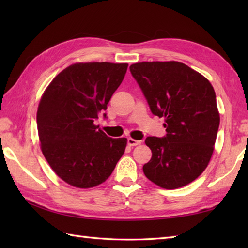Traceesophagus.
<instances>
[{"label": "esophagus", "mask_w": 248, "mask_h": 248, "mask_svg": "<svg viewBox=\"0 0 248 248\" xmlns=\"http://www.w3.org/2000/svg\"><path fill=\"white\" fill-rule=\"evenodd\" d=\"M140 140H136L131 139V138L128 139V145H129V146H138V145H140Z\"/></svg>", "instance_id": "34e87169"}]
</instances>
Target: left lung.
I'll return each mask as SVG.
<instances>
[{"instance_id":"8db88e82","label":"left lung","mask_w":248,"mask_h":248,"mask_svg":"<svg viewBox=\"0 0 248 248\" xmlns=\"http://www.w3.org/2000/svg\"><path fill=\"white\" fill-rule=\"evenodd\" d=\"M130 71L167 132L146 139L152 156L143 166L145 176L166 189L186 186L202 175L214 150L219 114L211 83L173 61L136 62Z\"/></svg>"}]
</instances>
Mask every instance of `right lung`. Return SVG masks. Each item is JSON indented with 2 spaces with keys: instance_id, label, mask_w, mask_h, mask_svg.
<instances>
[{
  "instance_id": "add662e5",
  "label": "right lung",
  "mask_w": 248,
  "mask_h": 248,
  "mask_svg": "<svg viewBox=\"0 0 248 248\" xmlns=\"http://www.w3.org/2000/svg\"><path fill=\"white\" fill-rule=\"evenodd\" d=\"M127 68L105 62L73 64L41 97L37 110L41 151L56 175L72 186L101 184L124 155L127 139L109 138L94 120L107 109Z\"/></svg>"
}]
</instances>
